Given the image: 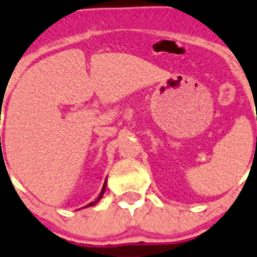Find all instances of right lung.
<instances>
[{
    "label": "right lung",
    "instance_id": "add662e5",
    "mask_svg": "<svg viewBox=\"0 0 257 257\" xmlns=\"http://www.w3.org/2000/svg\"><path fill=\"white\" fill-rule=\"evenodd\" d=\"M106 185H107V178H106V181H104V184H103V187H102V191H101V194H99V196H98V198H97V199L94 200V202L89 203L88 206H85V207H91V206H94V204H97V203L99 202V200L102 199V196H103L104 191H106ZM82 208H84V207H82Z\"/></svg>",
    "mask_w": 257,
    "mask_h": 257
}]
</instances>
